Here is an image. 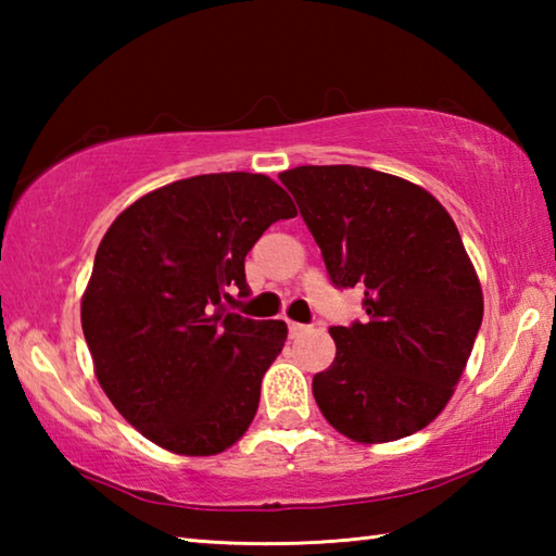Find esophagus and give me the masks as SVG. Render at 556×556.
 I'll return each instance as SVG.
<instances>
[{
    "instance_id": "1",
    "label": "esophagus",
    "mask_w": 556,
    "mask_h": 556,
    "mask_svg": "<svg viewBox=\"0 0 556 556\" xmlns=\"http://www.w3.org/2000/svg\"><path fill=\"white\" fill-rule=\"evenodd\" d=\"M308 331H312V326L289 321V336H291V338H299V336H304V333H308Z\"/></svg>"
}]
</instances>
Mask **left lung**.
Masks as SVG:
<instances>
[{
	"instance_id": "left-lung-1",
	"label": "left lung",
	"mask_w": 556,
	"mask_h": 556,
	"mask_svg": "<svg viewBox=\"0 0 556 556\" xmlns=\"http://www.w3.org/2000/svg\"><path fill=\"white\" fill-rule=\"evenodd\" d=\"M336 289H365L363 321L331 326V368L314 375L328 425L378 444L446 407L483 321V294L456 223L434 195L365 166L279 174Z\"/></svg>"
}]
</instances>
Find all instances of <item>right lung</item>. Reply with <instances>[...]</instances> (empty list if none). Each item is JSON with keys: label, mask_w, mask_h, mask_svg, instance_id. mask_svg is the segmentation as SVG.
<instances>
[{"label": "right lung", "mask_w": 556, "mask_h": 556, "mask_svg": "<svg viewBox=\"0 0 556 556\" xmlns=\"http://www.w3.org/2000/svg\"><path fill=\"white\" fill-rule=\"evenodd\" d=\"M294 215L269 176L230 172L156 188L110 225L80 321L102 390L149 441L213 456L248 431L287 324L225 301L250 296L244 257Z\"/></svg>", "instance_id": "1"}]
</instances>
